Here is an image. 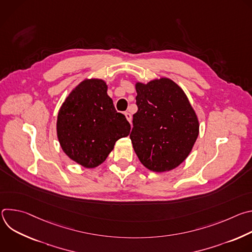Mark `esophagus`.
Listing matches in <instances>:
<instances>
[{
	"label": "esophagus",
	"instance_id": "34e87169",
	"mask_svg": "<svg viewBox=\"0 0 252 252\" xmlns=\"http://www.w3.org/2000/svg\"><path fill=\"white\" fill-rule=\"evenodd\" d=\"M125 116H126V120L129 122V123H131V119H132V117H131V115L129 114V113H126L125 114Z\"/></svg>",
	"mask_w": 252,
	"mask_h": 252
}]
</instances>
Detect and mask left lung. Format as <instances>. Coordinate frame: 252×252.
Returning a JSON list of instances; mask_svg holds the SVG:
<instances>
[{"instance_id":"8db88e82","label":"left lung","mask_w":252,"mask_h":252,"mask_svg":"<svg viewBox=\"0 0 252 252\" xmlns=\"http://www.w3.org/2000/svg\"><path fill=\"white\" fill-rule=\"evenodd\" d=\"M137 112L129 134L140 162L164 172L190 154L199 132L197 116L183 89L167 78L136 83Z\"/></svg>"}]
</instances>
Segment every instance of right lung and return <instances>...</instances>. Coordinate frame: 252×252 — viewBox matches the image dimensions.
Returning <instances> with one entry per match:
<instances>
[{"instance_id":"obj_1","label":"right lung","mask_w":252,"mask_h":252,"mask_svg":"<svg viewBox=\"0 0 252 252\" xmlns=\"http://www.w3.org/2000/svg\"><path fill=\"white\" fill-rule=\"evenodd\" d=\"M106 92L104 81L85 80L70 92L58 114L57 134L63 153L87 168L101 164L116 141L130 131Z\"/></svg>"}]
</instances>
